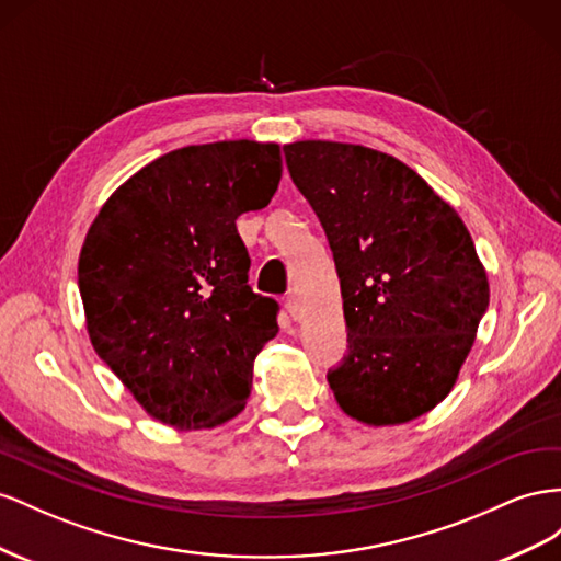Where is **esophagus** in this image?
<instances>
[{
	"label": "esophagus",
	"instance_id": "esophagus-1",
	"mask_svg": "<svg viewBox=\"0 0 561 561\" xmlns=\"http://www.w3.org/2000/svg\"><path fill=\"white\" fill-rule=\"evenodd\" d=\"M284 310L289 312L291 319H300V312H302V310H300V300H298L296 294H289V296L284 298Z\"/></svg>",
	"mask_w": 561,
	"mask_h": 561
}]
</instances>
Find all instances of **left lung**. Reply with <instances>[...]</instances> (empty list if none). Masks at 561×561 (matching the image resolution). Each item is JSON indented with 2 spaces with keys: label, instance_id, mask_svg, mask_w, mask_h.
<instances>
[{
  "label": "left lung",
  "instance_id": "8db88e82",
  "mask_svg": "<svg viewBox=\"0 0 561 561\" xmlns=\"http://www.w3.org/2000/svg\"><path fill=\"white\" fill-rule=\"evenodd\" d=\"M341 279L347 355L327 378L343 411L407 423L451 392L489 308L486 272L458 214L399 159L364 146H284Z\"/></svg>",
  "mask_w": 561,
  "mask_h": 561
}]
</instances>
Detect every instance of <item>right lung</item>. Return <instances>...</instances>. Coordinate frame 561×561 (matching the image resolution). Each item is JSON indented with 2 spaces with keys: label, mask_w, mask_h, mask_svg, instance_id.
<instances>
[{
  "label": "right lung",
  "mask_w": 561,
  "mask_h": 561,
  "mask_svg": "<svg viewBox=\"0 0 561 561\" xmlns=\"http://www.w3.org/2000/svg\"><path fill=\"white\" fill-rule=\"evenodd\" d=\"M275 142L222 140L154 159L112 195L79 255L93 350L150 415L211 427L244 409L279 302L249 286L237 218L277 192Z\"/></svg>",
  "instance_id": "obj_1"
}]
</instances>
